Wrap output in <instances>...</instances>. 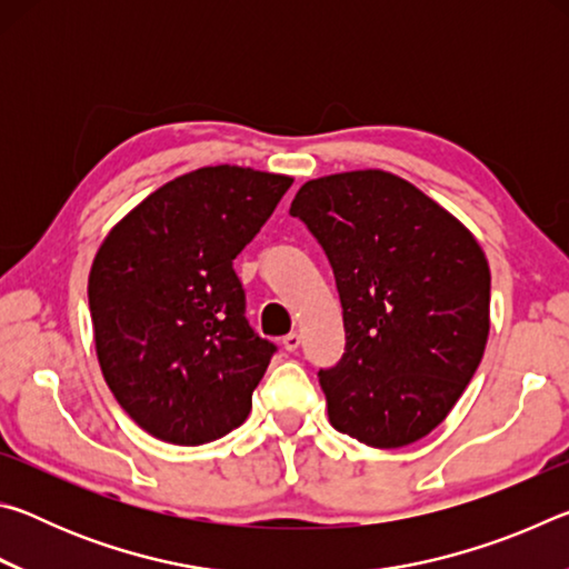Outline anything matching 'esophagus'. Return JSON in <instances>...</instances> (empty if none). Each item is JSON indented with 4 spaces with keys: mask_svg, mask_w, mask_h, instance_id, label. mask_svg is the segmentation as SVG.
<instances>
[{
    "mask_svg": "<svg viewBox=\"0 0 569 569\" xmlns=\"http://www.w3.org/2000/svg\"><path fill=\"white\" fill-rule=\"evenodd\" d=\"M281 346H283V349H286L288 353H293V351L298 349V346H301V336H298V333H288V336H283Z\"/></svg>",
    "mask_w": 569,
    "mask_h": 569,
    "instance_id": "obj_1",
    "label": "esophagus"
}]
</instances>
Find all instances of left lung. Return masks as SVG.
Instances as JSON below:
<instances>
[{"instance_id":"1","label":"left lung","mask_w":569,"mask_h":569,"mask_svg":"<svg viewBox=\"0 0 569 569\" xmlns=\"http://www.w3.org/2000/svg\"><path fill=\"white\" fill-rule=\"evenodd\" d=\"M291 216L321 243L343 308V356L319 371L331 427L366 447L413 445L447 419L485 356V250L387 170L308 180Z\"/></svg>"}]
</instances>
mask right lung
I'll use <instances>...</instances> for the list:
<instances>
[{"mask_svg": "<svg viewBox=\"0 0 569 569\" xmlns=\"http://www.w3.org/2000/svg\"><path fill=\"white\" fill-rule=\"evenodd\" d=\"M291 182L198 168L102 240L88 281L94 349L114 399L156 439L198 447L248 419L276 346L248 326L233 261Z\"/></svg>", "mask_w": 569, "mask_h": 569, "instance_id": "obj_1", "label": "right lung"}]
</instances>
